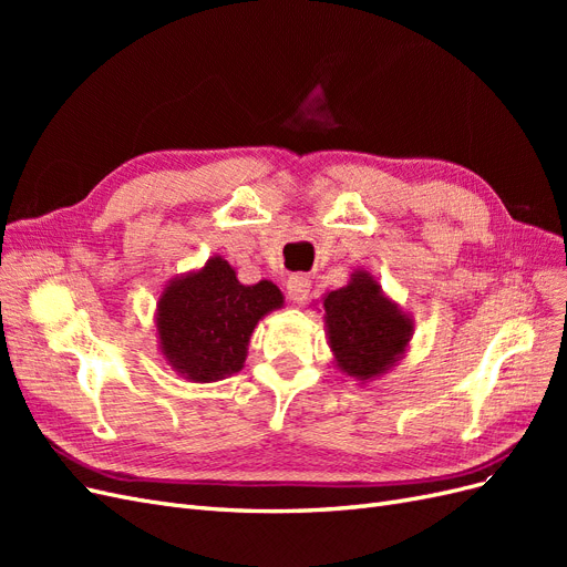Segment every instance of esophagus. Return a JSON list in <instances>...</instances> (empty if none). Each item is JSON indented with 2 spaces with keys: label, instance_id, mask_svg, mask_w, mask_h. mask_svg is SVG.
<instances>
[{
  "label": "esophagus",
  "instance_id": "34e87169",
  "mask_svg": "<svg viewBox=\"0 0 567 567\" xmlns=\"http://www.w3.org/2000/svg\"><path fill=\"white\" fill-rule=\"evenodd\" d=\"M310 288H312V281L302 277V274H293V277H290L286 284L288 298L298 305H302L307 300V296H310Z\"/></svg>",
  "mask_w": 567,
  "mask_h": 567
}]
</instances>
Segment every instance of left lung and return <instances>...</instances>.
Returning a JSON list of instances; mask_svg holds the SVG:
<instances>
[{"label":"left lung","mask_w":567,"mask_h":567,"mask_svg":"<svg viewBox=\"0 0 567 567\" xmlns=\"http://www.w3.org/2000/svg\"><path fill=\"white\" fill-rule=\"evenodd\" d=\"M321 310L333 364L362 385L398 367L414 336V319L388 293L373 274L354 269L350 281L323 293Z\"/></svg>","instance_id":"left-lung-1"}]
</instances>
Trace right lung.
Returning <instances> with one entry per match:
<instances>
[{
  "instance_id": "obj_1",
  "label": "right lung",
  "mask_w": 567,
  "mask_h": 567,
  "mask_svg": "<svg viewBox=\"0 0 567 567\" xmlns=\"http://www.w3.org/2000/svg\"><path fill=\"white\" fill-rule=\"evenodd\" d=\"M281 307L279 286H246L225 257L213 255L165 284L156 305L158 350L186 381H221L244 369L255 326Z\"/></svg>"
}]
</instances>
